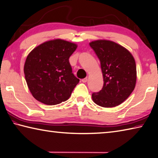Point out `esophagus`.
I'll use <instances>...</instances> for the list:
<instances>
[{"instance_id": "esophagus-1", "label": "esophagus", "mask_w": 158, "mask_h": 158, "mask_svg": "<svg viewBox=\"0 0 158 158\" xmlns=\"http://www.w3.org/2000/svg\"><path fill=\"white\" fill-rule=\"evenodd\" d=\"M87 81H88V78H87V77H85V78L81 79V81H82L83 83H85V82H87Z\"/></svg>"}]
</instances>
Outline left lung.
I'll list each match as a JSON object with an SVG mask.
<instances>
[{
	"label": "left lung",
	"mask_w": 158,
	"mask_h": 158,
	"mask_svg": "<svg viewBox=\"0 0 158 158\" xmlns=\"http://www.w3.org/2000/svg\"><path fill=\"white\" fill-rule=\"evenodd\" d=\"M101 64L104 78L102 90L92 94L96 104L104 108L117 106L133 91L136 83V65L133 56L116 43L98 40L90 43Z\"/></svg>",
	"instance_id": "1"
}]
</instances>
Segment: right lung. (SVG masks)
<instances>
[{"instance_id":"obj_1","label":"right lung","mask_w":158,"mask_h":158,"mask_svg":"<svg viewBox=\"0 0 158 158\" xmlns=\"http://www.w3.org/2000/svg\"><path fill=\"white\" fill-rule=\"evenodd\" d=\"M77 45L61 39L45 42L28 54L24 65L32 96L47 105L66 101L79 79L74 75L69 58Z\"/></svg>"}]
</instances>
